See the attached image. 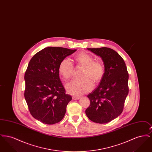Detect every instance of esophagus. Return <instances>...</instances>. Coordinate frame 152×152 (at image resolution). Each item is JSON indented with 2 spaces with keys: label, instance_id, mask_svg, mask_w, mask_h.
Masks as SVG:
<instances>
[{
  "label": "esophagus",
  "instance_id": "1",
  "mask_svg": "<svg viewBox=\"0 0 152 152\" xmlns=\"http://www.w3.org/2000/svg\"><path fill=\"white\" fill-rule=\"evenodd\" d=\"M72 99L73 100H78L80 99V96H73L72 97Z\"/></svg>",
  "mask_w": 152,
  "mask_h": 152
}]
</instances>
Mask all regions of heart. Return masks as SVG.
<instances>
[{
  "instance_id": "1",
  "label": "heart",
  "mask_w": 152,
  "mask_h": 152,
  "mask_svg": "<svg viewBox=\"0 0 152 152\" xmlns=\"http://www.w3.org/2000/svg\"><path fill=\"white\" fill-rule=\"evenodd\" d=\"M75 61L77 68H83L80 79L74 80L66 85L68 93L78 95L90 91L94 84H99L104 75V65L100 60H94L91 55L85 52L76 56ZM75 72V67L68 58L63 59L58 66V72L64 79H71Z\"/></svg>"
}]
</instances>
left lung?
Here are the masks:
<instances>
[{
	"label": "left lung",
	"mask_w": 152,
	"mask_h": 152,
	"mask_svg": "<svg viewBox=\"0 0 152 152\" xmlns=\"http://www.w3.org/2000/svg\"><path fill=\"white\" fill-rule=\"evenodd\" d=\"M87 49L101 57L105 72L99 86L87 95L90 105L86 113L93 122L108 123L123 112L129 92V74L124 59L115 50L107 47Z\"/></svg>",
	"instance_id": "1"
}]
</instances>
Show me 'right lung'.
Instances as JSON below:
<instances>
[{
  "mask_svg": "<svg viewBox=\"0 0 152 152\" xmlns=\"http://www.w3.org/2000/svg\"><path fill=\"white\" fill-rule=\"evenodd\" d=\"M76 50L49 47L30 60L24 75V97L31 115L45 124H55L64 117L72 100L65 94L59 77L58 66Z\"/></svg>",
  "mask_w": 152,
  "mask_h": 152,
  "instance_id": "obj_1",
  "label": "right lung"
}]
</instances>
